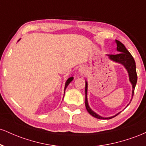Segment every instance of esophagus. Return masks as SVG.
Instances as JSON below:
<instances>
[{"mask_svg": "<svg viewBox=\"0 0 146 146\" xmlns=\"http://www.w3.org/2000/svg\"><path fill=\"white\" fill-rule=\"evenodd\" d=\"M78 71H79V73H80L81 75H84V74H85V73H86V67H85V66H80V68H79Z\"/></svg>", "mask_w": 146, "mask_h": 146, "instance_id": "esophagus-1", "label": "esophagus"}]
</instances>
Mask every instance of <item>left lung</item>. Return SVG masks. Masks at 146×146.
Segmentation results:
<instances>
[{"instance_id": "1", "label": "left lung", "mask_w": 146, "mask_h": 146, "mask_svg": "<svg viewBox=\"0 0 146 146\" xmlns=\"http://www.w3.org/2000/svg\"><path fill=\"white\" fill-rule=\"evenodd\" d=\"M115 42L117 43V51L119 52L116 55H107L109 58L110 60L112 61L121 64L125 68L128 73L129 75V80L130 83L132 84V97L133 98L134 92H135V88L136 86L137 82V75L136 71V64L134 60L133 57L130 54V52L126 49L125 46L123 45L120 41L115 40ZM87 90H88V82L86 81V87H85V94H86V99H85V106L87 111L90 115L95 117V118L100 119H110L113 118L117 115H118L120 113H117V115L110 117H103L100 115H99L96 113H95L93 110H92L91 108L88 106V100H87ZM132 101V99L130 102Z\"/></svg>"}]
</instances>
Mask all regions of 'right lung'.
<instances>
[{
  "label": "right lung",
  "mask_w": 146,
  "mask_h": 146,
  "mask_svg": "<svg viewBox=\"0 0 146 146\" xmlns=\"http://www.w3.org/2000/svg\"><path fill=\"white\" fill-rule=\"evenodd\" d=\"M19 40H18V41H19ZM73 80V77H71V78H68V80H66V83H65V86H64V90H66V87H67V86H68V84H70V82H71V81H72V80Z\"/></svg>",
  "instance_id": "add662e5"
}]
</instances>
